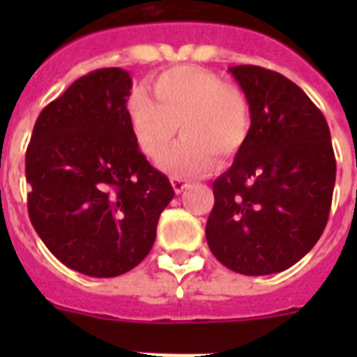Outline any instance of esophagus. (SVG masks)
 Segmentation results:
<instances>
[{"instance_id": "34e87169", "label": "esophagus", "mask_w": 357, "mask_h": 357, "mask_svg": "<svg viewBox=\"0 0 357 357\" xmlns=\"http://www.w3.org/2000/svg\"><path fill=\"white\" fill-rule=\"evenodd\" d=\"M172 185H173V189H175V193H182V191H184L185 188H188V182L185 181H182V178H172Z\"/></svg>"}]
</instances>
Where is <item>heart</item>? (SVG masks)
Wrapping results in <instances>:
<instances>
[{"mask_svg": "<svg viewBox=\"0 0 357 357\" xmlns=\"http://www.w3.org/2000/svg\"><path fill=\"white\" fill-rule=\"evenodd\" d=\"M155 102L135 91L127 103L128 121L141 151L162 159L176 128L184 139L160 168L173 176H200L213 169L214 157H234L250 134V107L236 85L223 84L216 73L193 66L160 73L150 84Z\"/></svg>", "mask_w": 357, "mask_h": 357, "instance_id": "1", "label": "heart"}]
</instances>
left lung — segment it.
I'll return each instance as SVG.
<instances>
[{
  "mask_svg": "<svg viewBox=\"0 0 357 357\" xmlns=\"http://www.w3.org/2000/svg\"><path fill=\"white\" fill-rule=\"evenodd\" d=\"M250 134L213 184L211 252L243 275L288 270L317 245L333 202L336 160L327 121L307 94L270 69L232 66Z\"/></svg>",
  "mask_w": 357,
  "mask_h": 357,
  "instance_id": "left-lung-1",
  "label": "left lung"
}]
</instances>
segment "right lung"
Masks as SVG:
<instances>
[{"instance_id":"obj_1","label":"right lung","mask_w":357,"mask_h":357,"mask_svg":"<svg viewBox=\"0 0 357 357\" xmlns=\"http://www.w3.org/2000/svg\"><path fill=\"white\" fill-rule=\"evenodd\" d=\"M130 89L119 68L78 78L44 107L26 150L31 225L56 259L89 277L137 266L175 197L135 141Z\"/></svg>"}]
</instances>
